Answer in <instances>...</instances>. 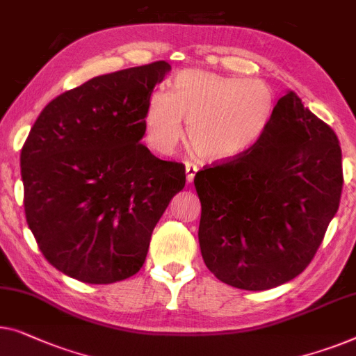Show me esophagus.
Here are the masks:
<instances>
[{
  "label": "esophagus",
  "instance_id": "1",
  "mask_svg": "<svg viewBox=\"0 0 356 356\" xmlns=\"http://www.w3.org/2000/svg\"><path fill=\"white\" fill-rule=\"evenodd\" d=\"M197 167L194 165V163H186V181L188 183H193L194 181V177H195V173H197Z\"/></svg>",
  "mask_w": 356,
  "mask_h": 356
}]
</instances>
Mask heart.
Masks as SVG:
<instances>
[{
	"mask_svg": "<svg viewBox=\"0 0 356 356\" xmlns=\"http://www.w3.org/2000/svg\"><path fill=\"white\" fill-rule=\"evenodd\" d=\"M276 111L270 85L200 69L178 72L170 92L156 90L144 109V136L157 152H172L188 120V143L205 161L244 157L264 141Z\"/></svg>",
	"mask_w": 356,
	"mask_h": 356,
	"instance_id": "1",
	"label": "heart"
}]
</instances>
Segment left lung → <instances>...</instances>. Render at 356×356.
Listing matches in <instances>:
<instances>
[{
  "label": "left lung",
  "instance_id": "obj_1",
  "mask_svg": "<svg viewBox=\"0 0 356 356\" xmlns=\"http://www.w3.org/2000/svg\"><path fill=\"white\" fill-rule=\"evenodd\" d=\"M342 184L336 133L287 91L254 151L195 173L205 265L244 291L293 280L323 242Z\"/></svg>",
  "mask_w": 356,
  "mask_h": 356
}]
</instances>
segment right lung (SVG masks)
I'll return each mask as SVG.
<instances>
[{
    "label": "right lung",
    "mask_w": 356,
    "mask_h": 356,
    "mask_svg": "<svg viewBox=\"0 0 356 356\" xmlns=\"http://www.w3.org/2000/svg\"><path fill=\"white\" fill-rule=\"evenodd\" d=\"M165 60L95 76L41 111L20 152L24 207L41 254L64 275L111 284L136 275L184 165L140 141Z\"/></svg>",
    "instance_id": "right-lung-1"
}]
</instances>
